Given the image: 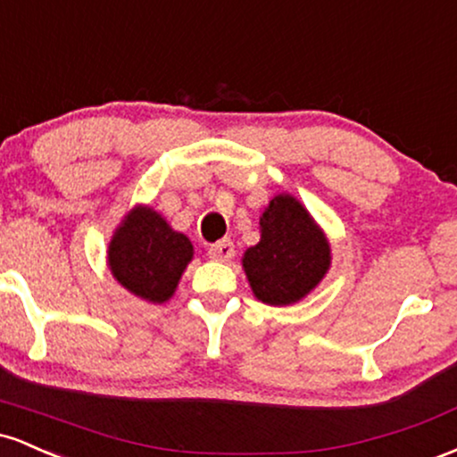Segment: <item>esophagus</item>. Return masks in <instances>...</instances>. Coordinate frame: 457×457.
<instances>
[{"label": "esophagus", "instance_id": "34e87169", "mask_svg": "<svg viewBox=\"0 0 457 457\" xmlns=\"http://www.w3.org/2000/svg\"><path fill=\"white\" fill-rule=\"evenodd\" d=\"M208 255H211V260L214 262H228L234 258V245L232 240H219V243L211 245V249H208Z\"/></svg>", "mask_w": 457, "mask_h": 457}]
</instances>
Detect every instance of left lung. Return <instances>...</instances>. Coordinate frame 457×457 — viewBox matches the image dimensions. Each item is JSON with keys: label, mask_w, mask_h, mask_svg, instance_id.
I'll list each match as a JSON object with an SVG mask.
<instances>
[{"label": "left lung", "mask_w": 457, "mask_h": 457, "mask_svg": "<svg viewBox=\"0 0 457 457\" xmlns=\"http://www.w3.org/2000/svg\"><path fill=\"white\" fill-rule=\"evenodd\" d=\"M330 266V245L296 197L275 195L260 217V243L243 255L251 290L266 305L305 298Z\"/></svg>", "instance_id": "1"}]
</instances>
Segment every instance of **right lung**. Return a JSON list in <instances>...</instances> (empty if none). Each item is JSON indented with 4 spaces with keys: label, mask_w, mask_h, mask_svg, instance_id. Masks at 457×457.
Wrapping results in <instances>:
<instances>
[{
    "label": "right lung",
    "mask_w": 457,
    "mask_h": 457,
    "mask_svg": "<svg viewBox=\"0 0 457 457\" xmlns=\"http://www.w3.org/2000/svg\"><path fill=\"white\" fill-rule=\"evenodd\" d=\"M107 260L120 286L148 303H165L193 260V245L150 206H135L113 232Z\"/></svg>",
    "instance_id": "right-lung-1"
}]
</instances>
